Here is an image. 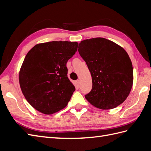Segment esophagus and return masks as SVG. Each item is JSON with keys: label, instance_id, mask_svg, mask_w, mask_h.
<instances>
[{"label": "esophagus", "instance_id": "esophagus-1", "mask_svg": "<svg viewBox=\"0 0 151 151\" xmlns=\"http://www.w3.org/2000/svg\"><path fill=\"white\" fill-rule=\"evenodd\" d=\"M76 84L77 86V87H79V86H80V81L79 80H77L76 81Z\"/></svg>", "mask_w": 151, "mask_h": 151}]
</instances>
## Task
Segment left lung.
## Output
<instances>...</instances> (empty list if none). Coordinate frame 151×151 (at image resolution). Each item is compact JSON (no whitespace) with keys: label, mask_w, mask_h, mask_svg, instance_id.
<instances>
[{"label":"left lung","mask_w":151,"mask_h":151,"mask_svg":"<svg viewBox=\"0 0 151 151\" xmlns=\"http://www.w3.org/2000/svg\"><path fill=\"white\" fill-rule=\"evenodd\" d=\"M78 48L92 77L93 88L86 99L101 109L115 108L124 102L134 81L133 67L125 50L103 38L82 41Z\"/></svg>","instance_id":"8db88e82"}]
</instances>
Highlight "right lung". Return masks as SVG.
<instances>
[{"instance_id": "1", "label": "right lung", "mask_w": 151, "mask_h": 151, "mask_svg": "<svg viewBox=\"0 0 151 151\" xmlns=\"http://www.w3.org/2000/svg\"><path fill=\"white\" fill-rule=\"evenodd\" d=\"M78 43L67 41L39 43L26 55L19 81L26 99L45 115L64 108L75 87L67 77L66 64L77 50Z\"/></svg>"}]
</instances>
